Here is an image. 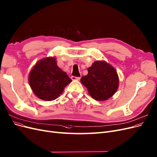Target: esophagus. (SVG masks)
<instances>
[{
  "label": "esophagus",
  "instance_id": "obj_1",
  "mask_svg": "<svg viewBox=\"0 0 157 157\" xmlns=\"http://www.w3.org/2000/svg\"><path fill=\"white\" fill-rule=\"evenodd\" d=\"M71 79L72 80H79L80 79V77H74V76H72L71 77Z\"/></svg>",
  "mask_w": 157,
  "mask_h": 157
}]
</instances>
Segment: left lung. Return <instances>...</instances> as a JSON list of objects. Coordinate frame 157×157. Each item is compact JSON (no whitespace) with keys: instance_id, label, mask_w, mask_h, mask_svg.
Returning <instances> with one entry per match:
<instances>
[{"instance_id":"8db88e82","label":"left lung","mask_w":157,"mask_h":157,"mask_svg":"<svg viewBox=\"0 0 157 157\" xmlns=\"http://www.w3.org/2000/svg\"><path fill=\"white\" fill-rule=\"evenodd\" d=\"M88 74L80 82L87 88L89 94L97 101H105L116 93L119 78L116 69L105 61H96L88 69Z\"/></svg>"}]
</instances>
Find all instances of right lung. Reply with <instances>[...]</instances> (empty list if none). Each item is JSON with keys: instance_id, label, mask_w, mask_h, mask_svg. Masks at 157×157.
Segmentation results:
<instances>
[{"instance_id": "add662e5", "label": "right lung", "mask_w": 157, "mask_h": 157, "mask_svg": "<svg viewBox=\"0 0 157 157\" xmlns=\"http://www.w3.org/2000/svg\"><path fill=\"white\" fill-rule=\"evenodd\" d=\"M56 58L48 57L37 62L32 69L29 82L34 94L44 101L57 99L71 82L66 72L58 67Z\"/></svg>"}]
</instances>
